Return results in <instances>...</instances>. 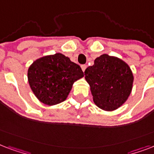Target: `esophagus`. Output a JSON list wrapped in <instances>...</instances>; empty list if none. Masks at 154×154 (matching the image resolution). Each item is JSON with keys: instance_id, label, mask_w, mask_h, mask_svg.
I'll list each match as a JSON object with an SVG mask.
<instances>
[{"instance_id": "esophagus-1", "label": "esophagus", "mask_w": 154, "mask_h": 154, "mask_svg": "<svg viewBox=\"0 0 154 154\" xmlns=\"http://www.w3.org/2000/svg\"><path fill=\"white\" fill-rule=\"evenodd\" d=\"M81 68H82V71L84 72L86 70V68H87V65H82V66H81Z\"/></svg>"}]
</instances>
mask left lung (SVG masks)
Masks as SVG:
<instances>
[{"mask_svg": "<svg viewBox=\"0 0 154 154\" xmlns=\"http://www.w3.org/2000/svg\"><path fill=\"white\" fill-rule=\"evenodd\" d=\"M94 103L102 110L112 112L125 103L133 89V75L125 61L107 54L94 61L84 71Z\"/></svg>", "mask_w": 154, "mask_h": 154, "instance_id": "obj_1", "label": "left lung"}]
</instances>
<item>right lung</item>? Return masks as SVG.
<instances>
[{
    "label": "right lung",
    "instance_id": "obj_1",
    "mask_svg": "<svg viewBox=\"0 0 154 154\" xmlns=\"http://www.w3.org/2000/svg\"><path fill=\"white\" fill-rule=\"evenodd\" d=\"M28 82L41 103L53 106L66 100L75 81L83 77L78 64L61 53L38 58L28 69Z\"/></svg>",
    "mask_w": 154,
    "mask_h": 154
}]
</instances>
